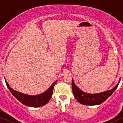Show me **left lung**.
Masks as SVG:
<instances>
[{
    "mask_svg": "<svg viewBox=\"0 0 123 123\" xmlns=\"http://www.w3.org/2000/svg\"><path fill=\"white\" fill-rule=\"evenodd\" d=\"M120 81V79L119 80L117 85L111 90H108V91L99 93H96V94H89L80 90L74 84L72 79V91L76 99L81 104L84 105H99L106 101L113 93L116 89L117 88Z\"/></svg>",
    "mask_w": 123,
    "mask_h": 123,
    "instance_id": "1",
    "label": "left lung"
}]
</instances>
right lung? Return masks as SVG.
Masks as SVG:
<instances>
[{
	"instance_id": "add662e5",
	"label": "right lung",
	"mask_w": 123,
	"mask_h": 123,
	"mask_svg": "<svg viewBox=\"0 0 123 123\" xmlns=\"http://www.w3.org/2000/svg\"><path fill=\"white\" fill-rule=\"evenodd\" d=\"M57 81V80L54 82L53 84L48 88V90L42 94L35 95H30L14 90L12 87H10L9 84L7 82L6 80H5L6 84L8 90L18 101L22 103L23 105L30 107H35V108L42 106L45 105L46 104H47L51 98L53 92L54 87Z\"/></svg>"
}]
</instances>
